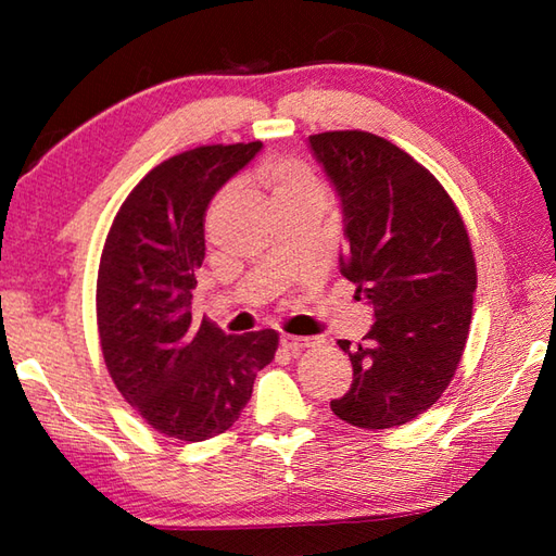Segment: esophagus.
Returning <instances> with one entry per match:
<instances>
[{
  "label": "esophagus",
  "mask_w": 556,
  "mask_h": 556,
  "mask_svg": "<svg viewBox=\"0 0 556 556\" xmlns=\"http://www.w3.org/2000/svg\"><path fill=\"white\" fill-rule=\"evenodd\" d=\"M281 344H285V349L293 351V353H301L305 349L315 346V339L313 337H293V334H285L281 337Z\"/></svg>",
  "instance_id": "34e87169"
}]
</instances>
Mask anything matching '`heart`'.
I'll list each match as a JSON object with an SVG mask.
<instances>
[{
    "instance_id": "heart-1",
    "label": "heart",
    "mask_w": 556,
    "mask_h": 556,
    "mask_svg": "<svg viewBox=\"0 0 556 556\" xmlns=\"http://www.w3.org/2000/svg\"><path fill=\"white\" fill-rule=\"evenodd\" d=\"M260 176H263L265 186L275 200L287 198L291 193H299L303 188L317 186L313 172L305 167L299 160H275L260 167Z\"/></svg>"
}]
</instances>
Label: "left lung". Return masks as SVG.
I'll list each match as a JSON object with an SVG mask.
<instances>
[{"label": "left lung", "mask_w": 556, "mask_h": 556, "mask_svg": "<svg viewBox=\"0 0 556 556\" xmlns=\"http://www.w3.org/2000/svg\"><path fill=\"white\" fill-rule=\"evenodd\" d=\"M344 207L341 275L375 308L361 344L341 339L353 382L334 416L363 430L406 425L452 382L473 315L478 267L464 217L430 169L368 131L311 136Z\"/></svg>", "instance_id": "left-lung-1"}]
</instances>
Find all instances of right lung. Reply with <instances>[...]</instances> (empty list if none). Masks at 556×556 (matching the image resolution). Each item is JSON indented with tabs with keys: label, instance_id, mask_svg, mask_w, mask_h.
Returning <instances> with one entry per match:
<instances>
[{
	"label": "right lung",
	"instance_id": "add662e5",
	"mask_svg": "<svg viewBox=\"0 0 556 556\" xmlns=\"http://www.w3.org/2000/svg\"><path fill=\"white\" fill-rule=\"evenodd\" d=\"M260 140L200 146L138 181L110 227L98 269V334L112 382L150 428L203 442L239 420L279 334H224L191 315L212 195L251 162Z\"/></svg>",
	"mask_w": 556,
	"mask_h": 556
}]
</instances>
